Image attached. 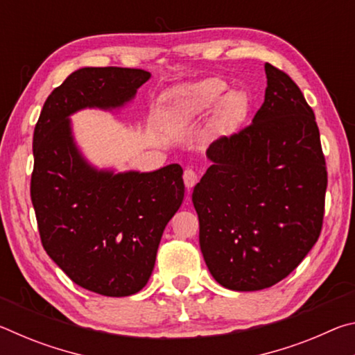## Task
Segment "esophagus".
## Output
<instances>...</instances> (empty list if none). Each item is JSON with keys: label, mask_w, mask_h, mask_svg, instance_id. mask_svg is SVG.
<instances>
[{"label": "esophagus", "mask_w": 355, "mask_h": 355, "mask_svg": "<svg viewBox=\"0 0 355 355\" xmlns=\"http://www.w3.org/2000/svg\"><path fill=\"white\" fill-rule=\"evenodd\" d=\"M183 180H184V186L188 188V191H191L192 188H194L197 180H199V177H197V173L192 171V169H186L184 173H183Z\"/></svg>", "instance_id": "1"}]
</instances>
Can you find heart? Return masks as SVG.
<instances>
[{
	"label": "heart",
	"instance_id": "heart-1",
	"mask_svg": "<svg viewBox=\"0 0 355 355\" xmlns=\"http://www.w3.org/2000/svg\"><path fill=\"white\" fill-rule=\"evenodd\" d=\"M228 83L219 76L183 84L172 89L163 100L161 116L172 127H183L194 122L208 111H214V127L232 130L248 116L249 98L243 91L228 92Z\"/></svg>",
	"mask_w": 355,
	"mask_h": 355
}]
</instances>
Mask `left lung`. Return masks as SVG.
Here are the masks:
<instances>
[{
	"label": "left lung",
	"instance_id": "8db88e82",
	"mask_svg": "<svg viewBox=\"0 0 355 355\" xmlns=\"http://www.w3.org/2000/svg\"><path fill=\"white\" fill-rule=\"evenodd\" d=\"M264 71L261 107L249 127L208 147L211 166L192 192L202 255L233 291L285 279L322 228L327 171L313 110L285 71Z\"/></svg>",
	"mask_w": 355,
	"mask_h": 355
}]
</instances>
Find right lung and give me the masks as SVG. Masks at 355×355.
Here are the masks:
<instances>
[{
    "mask_svg": "<svg viewBox=\"0 0 355 355\" xmlns=\"http://www.w3.org/2000/svg\"><path fill=\"white\" fill-rule=\"evenodd\" d=\"M148 78L141 69L76 70L48 95L34 128L31 200L42 245L76 285L103 296H131L147 285L164 228L183 202V169H95L78 150L69 117L84 107H122Z\"/></svg>",
    "mask_w": 355,
    "mask_h": 355,
    "instance_id": "obj_1",
    "label": "right lung"
}]
</instances>
